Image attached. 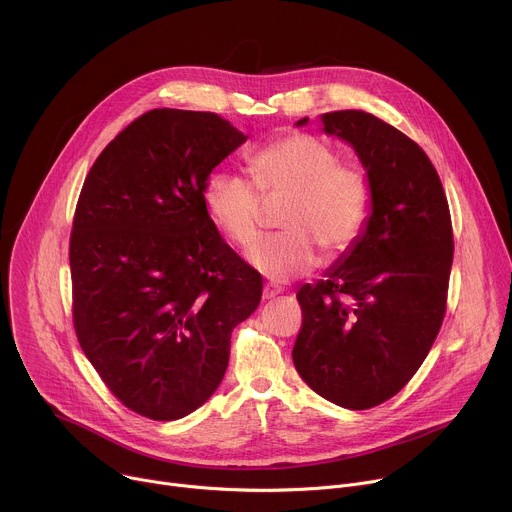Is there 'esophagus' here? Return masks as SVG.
Returning a JSON list of instances; mask_svg holds the SVG:
<instances>
[{
  "label": "esophagus",
  "mask_w": 512,
  "mask_h": 512,
  "mask_svg": "<svg viewBox=\"0 0 512 512\" xmlns=\"http://www.w3.org/2000/svg\"><path fill=\"white\" fill-rule=\"evenodd\" d=\"M281 294V287L277 285H271V283H265L263 285V300H273L275 296Z\"/></svg>",
  "instance_id": "esophagus-1"
}]
</instances>
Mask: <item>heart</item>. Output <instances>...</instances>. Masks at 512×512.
<instances>
[{
  "label": "heart",
  "mask_w": 512,
  "mask_h": 512,
  "mask_svg": "<svg viewBox=\"0 0 512 512\" xmlns=\"http://www.w3.org/2000/svg\"><path fill=\"white\" fill-rule=\"evenodd\" d=\"M253 181L214 172L204 202L214 225L239 247H251L263 229L267 204H283V233L259 243L247 261L273 281L308 275L328 257L348 251L367 227L373 192L364 172L340 164L332 145L312 135H289L251 156Z\"/></svg>",
  "instance_id": "1"
}]
</instances>
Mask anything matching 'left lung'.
<instances>
[{"instance_id": "left-lung-1", "label": "left lung", "mask_w": 512, "mask_h": 512, "mask_svg": "<svg viewBox=\"0 0 512 512\" xmlns=\"http://www.w3.org/2000/svg\"><path fill=\"white\" fill-rule=\"evenodd\" d=\"M320 121L354 150L373 202L356 243L300 289L304 322L291 356L308 387L358 411L397 395L440 332L452 221L440 176L405 133L364 111L324 113Z\"/></svg>"}]
</instances>
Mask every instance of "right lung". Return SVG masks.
<instances>
[{
    "label": "right lung",
    "mask_w": 512,
    "mask_h": 512,
    "mask_svg": "<svg viewBox=\"0 0 512 512\" xmlns=\"http://www.w3.org/2000/svg\"><path fill=\"white\" fill-rule=\"evenodd\" d=\"M214 113L154 109L93 164L70 235L72 318L109 391L156 421L186 417L221 385L231 332L261 275L218 235L210 172L247 141Z\"/></svg>",
    "instance_id": "right-lung-1"
}]
</instances>
